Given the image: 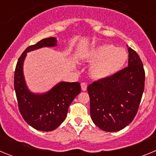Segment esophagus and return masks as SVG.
Listing matches in <instances>:
<instances>
[{
	"label": "esophagus",
	"instance_id": "34e87169",
	"mask_svg": "<svg viewBox=\"0 0 156 156\" xmlns=\"http://www.w3.org/2000/svg\"><path fill=\"white\" fill-rule=\"evenodd\" d=\"M87 86V83H81V89H82L83 91H86Z\"/></svg>",
	"mask_w": 156,
	"mask_h": 156
}]
</instances>
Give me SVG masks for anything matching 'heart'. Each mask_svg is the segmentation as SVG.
<instances>
[{
    "label": "heart",
    "instance_id": "obj_1",
    "mask_svg": "<svg viewBox=\"0 0 156 156\" xmlns=\"http://www.w3.org/2000/svg\"><path fill=\"white\" fill-rule=\"evenodd\" d=\"M87 58L92 62L90 73L93 78L102 80L111 77L120 71L128 59L124 48L112 44H101L88 52Z\"/></svg>",
    "mask_w": 156,
    "mask_h": 156
}]
</instances>
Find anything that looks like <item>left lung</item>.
I'll return each instance as SVG.
<instances>
[{"mask_svg":"<svg viewBox=\"0 0 156 156\" xmlns=\"http://www.w3.org/2000/svg\"><path fill=\"white\" fill-rule=\"evenodd\" d=\"M127 48L126 68L87 87L91 119L105 131H119L133 121L144 91L145 74L142 62L137 52L128 45Z\"/></svg>","mask_w":156,"mask_h":156,"instance_id":"left-lung-1","label":"left lung"}]
</instances>
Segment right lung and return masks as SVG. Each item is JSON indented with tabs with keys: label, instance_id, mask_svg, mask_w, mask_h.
I'll return each instance as SVG.
<instances>
[{
	"label": "right lung",
	"instance_id": "right-lung-1",
	"mask_svg": "<svg viewBox=\"0 0 156 156\" xmlns=\"http://www.w3.org/2000/svg\"><path fill=\"white\" fill-rule=\"evenodd\" d=\"M56 46V37H49L28 47L19 58L15 71L14 86L19 112L30 126L41 131H52L61 124L66 119L70 104L81 91L79 82L66 81L58 83L44 93H34L29 89L23 73L27 53Z\"/></svg>",
	"mask_w": 156,
	"mask_h": 156
}]
</instances>
